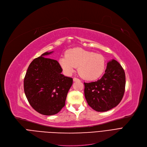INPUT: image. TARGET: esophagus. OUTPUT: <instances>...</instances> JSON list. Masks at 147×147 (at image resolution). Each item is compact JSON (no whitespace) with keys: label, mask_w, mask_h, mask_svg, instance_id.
I'll list each match as a JSON object with an SVG mask.
<instances>
[{"label":"esophagus","mask_w":147,"mask_h":147,"mask_svg":"<svg viewBox=\"0 0 147 147\" xmlns=\"http://www.w3.org/2000/svg\"><path fill=\"white\" fill-rule=\"evenodd\" d=\"M73 81H74V82H79L80 80H79V79H78V78H73Z\"/></svg>","instance_id":"esophagus-1"}]
</instances>
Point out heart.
I'll list each match as a JSON object with an SVG mask.
<instances>
[{"label": "heart", "instance_id": "b5f03b06", "mask_svg": "<svg viewBox=\"0 0 147 147\" xmlns=\"http://www.w3.org/2000/svg\"><path fill=\"white\" fill-rule=\"evenodd\" d=\"M59 63L66 74H71L78 67L79 74L83 79L90 81L98 79L105 68L102 55L79 48L68 51L66 56L59 58Z\"/></svg>", "mask_w": 147, "mask_h": 147}]
</instances>
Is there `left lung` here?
Instances as JSON below:
<instances>
[{
    "label": "left lung",
    "instance_id": "obj_1",
    "mask_svg": "<svg viewBox=\"0 0 147 147\" xmlns=\"http://www.w3.org/2000/svg\"><path fill=\"white\" fill-rule=\"evenodd\" d=\"M84 84V96L88 105L96 111H107L121 101L125 90V73L118 62L112 59L107 63L101 79Z\"/></svg>",
    "mask_w": 147,
    "mask_h": 147
}]
</instances>
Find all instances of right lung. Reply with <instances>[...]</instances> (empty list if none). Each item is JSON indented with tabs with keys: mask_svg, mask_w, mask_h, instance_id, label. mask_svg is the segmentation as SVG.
Wrapping results in <instances>:
<instances>
[{
	"mask_svg": "<svg viewBox=\"0 0 147 147\" xmlns=\"http://www.w3.org/2000/svg\"><path fill=\"white\" fill-rule=\"evenodd\" d=\"M46 52L30 64L24 80V89L30 105L43 115L57 114L65 105L73 79L62 74L59 63L46 58Z\"/></svg>",
	"mask_w": 147,
	"mask_h": 147,
	"instance_id": "obj_1",
	"label": "right lung"
}]
</instances>
